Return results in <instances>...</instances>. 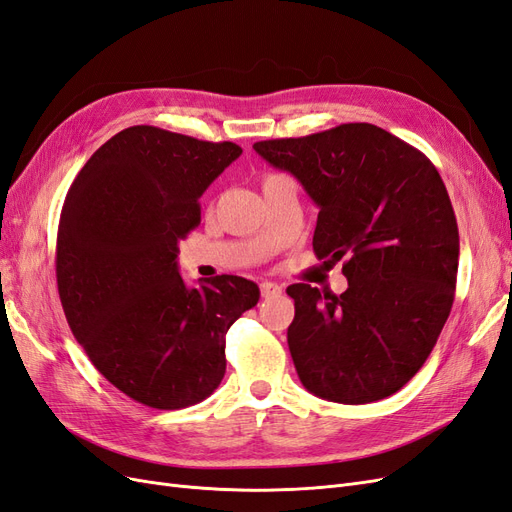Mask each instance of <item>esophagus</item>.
Listing matches in <instances>:
<instances>
[{
	"label": "esophagus",
	"instance_id": "obj_1",
	"mask_svg": "<svg viewBox=\"0 0 512 512\" xmlns=\"http://www.w3.org/2000/svg\"><path fill=\"white\" fill-rule=\"evenodd\" d=\"M260 294L265 299L277 297V294H282V286H277L275 282H260Z\"/></svg>",
	"mask_w": 512,
	"mask_h": 512
}]
</instances>
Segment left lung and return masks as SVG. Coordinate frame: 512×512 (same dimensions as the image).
Wrapping results in <instances>:
<instances>
[{
  "label": "left lung",
  "instance_id": "left-lung-1",
  "mask_svg": "<svg viewBox=\"0 0 512 512\" xmlns=\"http://www.w3.org/2000/svg\"><path fill=\"white\" fill-rule=\"evenodd\" d=\"M320 207L314 252L344 260L342 294L294 299L288 348L309 393L359 406L397 393L436 346L455 301L459 230L425 153L371 123L254 143Z\"/></svg>",
  "mask_w": 512,
  "mask_h": 512
}]
</instances>
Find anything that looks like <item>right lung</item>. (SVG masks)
I'll return each instance as SVG.
<instances>
[{
  "instance_id": "obj_1",
  "label": "right lung",
  "mask_w": 512,
  "mask_h": 512,
  "mask_svg": "<svg viewBox=\"0 0 512 512\" xmlns=\"http://www.w3.org/2000/svg\"><path fill=\"white\" fill-rule=\"evenodd\" d=\"M241 151L132 126L87 160L61 207L55 273L66 320L100 374L143 406L207 399L226 374L228 329L258 303L245 277L188 288L177 269L200 196Z\"/></svg>"
}]
</instances>
